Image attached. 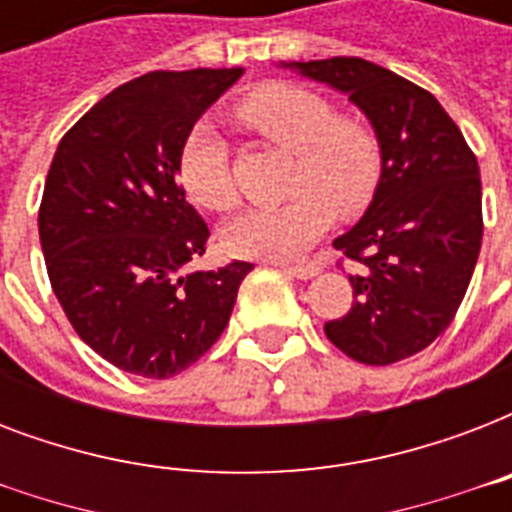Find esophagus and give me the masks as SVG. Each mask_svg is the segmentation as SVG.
I'll return each mask as SVG.
<instances>
[{
	"mask_svg": "<svg viewBox=\"0 0 512 512\" xmlns=\"http://www.w3.org/2000/svg\"><path fill=\"white\" fill-rule=\"evenodd\" d=\"M281 271L287 276H295V279H311L319 273V268L316 265H281Z\"/></svg>",
	"mask_w": 512,
	"mask_h": 512,
	"instance_id": "obj_1",
	"label": "esophagus"
}]
</instances>
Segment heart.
Wrapping results in <instances>:
<instances>
[{
	"instance_id": "heart-1",
	"label": "heart",
	"mask_w": 512,
	"mask_h": 512,
	"mask_svg": "<svg viewBox=\"0 0 512 512\" xmlns=\"http://www.w3.org/2000/svg\"><path fill=\"white\" fill-rule=\"evenodd\" d=\"M236 122L265 143L295 151L292 199L249 207L223 225L231 255L289 260L327 231L335 212L361 215L380 188L385 154L380 135L361 116L337 114L335 103L300 84H260L233 106ZM177 180L199 207L231 209L239 201L231 148L215 124L199 122L177 156Z\"/></svg>"
}]
</instances>
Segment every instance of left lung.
<instances>
[{
  "instance_id": "obj_1",
  "label": "left lung",
  "mask_w": 512,
  "mask_h": 512,
  "mask_svg": "<svg viewBox=\"0 0 512 512\" xmlns=\"http://www.w3.org/2000/svg\"><path fill=\"white\" fill-rule=\"evenodd\" d=\"M348 92L380 135L385 170L372 204L335 239L361 265L353 308L324 332L353 361L385 366L420 353L452 324L476 268L484 212L476 154L428 90L361 58L292 63Z\"/></svg>"
}]
</instances>
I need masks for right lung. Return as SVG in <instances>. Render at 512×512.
<instances>
[{"instance_id": "obj_1", "label": "right lung", "mask_w": 512, "mask_h": 512, "mask_svg": "<svg viewBox=\"0 0 512 512\" xmlns=\"http://www.w3.org/2000/svg\"><path fill=\"white\" fill-rule=\"evenodd\" d=\"M241 68L151 71L95 103L58 143L39 241L60 308L98 356L167 380L207 353L252 263L191 271L209 228L177 183V156Z\"/></svg>"}]
</instances>
